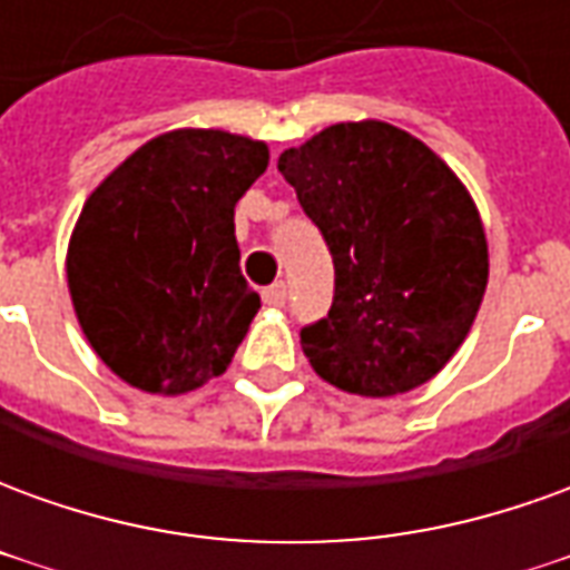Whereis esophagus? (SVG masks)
I'll return each instance as SVG.
<instances>
[{"instance_id": "obj_1", "label": "esophagus", "mask_w": 570, "mask_h": 570, "mask_svg": "<svg viewBox=\"0 0 570 570\" xmlns=\"http://www.w3.org/2000/svg\"><path fill=\"white\" fill-rule=\"evenodd\" d=\"M262 302L272 308H284L286 305V284H272L262 289Z\"/></svg>"}]
</instances>
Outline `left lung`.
<instances>
[{
    "label": "left lung",
    "mask_w": 570,
    "mask_h": 570,
    "mask_svg": "<svg viewBox=\"0 0 570 570\" xmlns=\"http://www.w3.org/2000/svg\"><path fill=\"white\" fill-rule=\"evenodd\" d=\"M277 170L333 253V308L302 330L314 372L360 396L430 382L489 284V244L464 183L387 121L333 125L286 149Z\"/></svg>",
    "instance_id": "left-lung-1"
}]
</instances>
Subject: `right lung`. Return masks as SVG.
Here are the masks:
<instances>
[{
	"mask_svg": "<svg viewBox=\"0 0 570 570\" xmlns=\"http://www.w3.org/2000/svg\"><path fill=\"white\" fill-rule=\"evenodd\" d=\"M265 167V142L179 128L85 200L67 249L69 296L121 382L176 396L228 370L262 308L240 274L235 204Z\"/></svg>",
	"mask_w": 570,
	"mask_h": 570,
	"instance_id": "1",
	"label": "right lung"
}]
</instances>
